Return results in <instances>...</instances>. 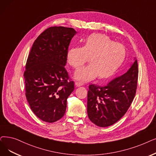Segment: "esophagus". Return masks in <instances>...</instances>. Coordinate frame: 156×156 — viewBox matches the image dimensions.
<instances>
[{
    "label": "esophagus",
    "instance_id": "34e87169",
    "mask_svg": "<svg viewBox=\"0 0 156 156\" xmlns=\"http://www.w3.org/2000/svg\"><path fill=\"white\" fill-rule=\"evenodd\" d=\"M83 84L82 83H80V82H75V85L76 87H81L82 86Z\"/></svg>",
    "mask_w": 156,
    "mask_h": 156
}]
</instances>
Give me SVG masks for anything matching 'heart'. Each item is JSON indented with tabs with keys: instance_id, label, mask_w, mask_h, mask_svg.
Here are the masks:
<instances>
[{
	"instance_id": "heart-1",
	"label": "heart",
	"mask_w": 156,
	"mask_h": 156,
	"mask_svg": "<svg viewBox=\"0 0 156 156\" xmlns=\"http://www.w3.org/2000/svg\"><path fill=\"white\" fill-rule=\"evenodd\" d=\"M126 50L124 45L115 43L102 34L88 37L82 47H73L67 53V62L74 68L82 66L89 58L90 64L78 69L74 77L82 82L97 78L105 80L115 73L124 63Z\"/></svg>"
}]
</instances>
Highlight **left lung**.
<instances>
[{"label":"left lung","instance_id":"1","mask_svg":"<svg viewBox=\"0 0 156 156\" xmlns=\"http://www.w3.org/2000/svg\"><path fill=\"white\" fill-rule=\"evenodd\" d=\"M138 75L137 60L129 70L101 87L92 84L87 94V114L92 122L108 127L122 117L131 106L136 94Z\"/></svg>","mask_w":156,"mask_h":156}]
</instances>
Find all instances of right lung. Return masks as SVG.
<instances>
[{"instance_id": "1", "label": "right lung", "mask_w": 156, "mask_h": 156, "mask_svg": "<svg viewBox=\"0 0 156 156\" xmlns=\"http://www.w3.org/2000/svg\"><path fill=\"white\" fill-rule=\"evenodd\" d=\"M73 28L51 27L33 43L23 76L25 95L31 110L46 122H54L66 112L67 99L74 89L64 66Z\"/></svg>"}]
</instances>
